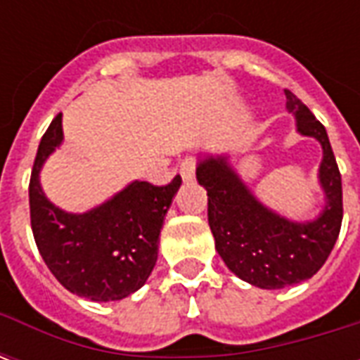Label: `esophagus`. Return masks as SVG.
<instances>
[{
    "label": "esophagus",
    "mask_w": 360,
    "mask_h": 360,
    "mask_svg": "<svg viewBox=\"0 0 360 360\" xmlns=\"http://www.w3.org/2000/svg\"><path fill=\"white\" fill-rule=\"evenodd\" d=\"M195 169H196L195 160L187 158V160H183V162H181L179 173H181V177H183V181H185V183H188V181L195 179Z\"/></svg>",
    "instance_id": "34e87169"
}]
</instances>
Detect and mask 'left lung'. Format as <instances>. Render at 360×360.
Wrapping results in <instances>:
<instances>
[{
    "mask_svg": "<svg viewBox=\"0 0 360 360\" xmlns=\"http://www.w3.org/2000/svg\"><path fill=\"white\" fill-rule=\"evenodd\" d=\"M285 108L297 133L322 146L318 183L324 206L316 218L289 219L260 202L227 154H200L196 179L208 193V224L216 250L237 278L260 289H281L307 281L330 257L343 219L341 175L324 125L285 90Z\"/></svg>",
    "mask_w": 360,
    "mask_h": 360,
    "instance_id": "1",
    "label": "left lung"
}]
</instances>
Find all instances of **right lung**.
<instances>
[{"label": "right lung", "mask_w": 360, "mask_h": 360, "mask_svg": "<svg viewBox=\"0 0 360 360\" xmlns=\"http://www.w3.org/2000/svg\"><path fill=\"white\" fill-rule=\"evenodd\" d=\"M61 142L59 113L40 141L28 185L36 247L71 293L94 302L121 301L139 291L156 266L160 231L181 177L165 187L131 181L90 210L65 212L51 202L40 185L44 164Z\"/></svg>", "instance_id": "add662e5"}]
</instances>
